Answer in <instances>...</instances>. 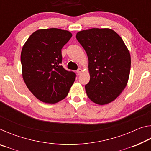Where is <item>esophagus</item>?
I'll return each mask as SVG.
<instances>
[{
    "mask_svg": "<svg viewBox=\"0 0 151 151\" xmlns=\"http://www.w3.org/2000/svg\"><path fill=\"white\" fill-rule=\"evenodd\" d=\"M82 72H83V70L81 68H78V69L76 70V73H77L78 75H80L82 74Z\"/></svg>",
    "mask_w": 151,
    "mask_h": 151,
    "instance_id": "34e87169",
    "label": "esophagus"
}]
</instances>
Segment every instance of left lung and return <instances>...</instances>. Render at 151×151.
<instances>
[{
    "mask_svg": "<svg viewBox=\"0 0 151 151\" xmlns=\"http://www.w3.org/2000/svg\"><path fill=\"white\" fill-rule=\"evenodd\" d=\"M76 38L88 59L90 81L87 96L99 105L111 103L122 93L129 81L131 55L121 37L111 29L83 30Z\"/></svg>",
    "mask_w": 151,
    "mask_h": 151,
    "instance_id": "1",
    "label": "left lung"
}]
</instances>
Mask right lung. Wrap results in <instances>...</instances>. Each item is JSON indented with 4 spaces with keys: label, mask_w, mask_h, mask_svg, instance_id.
<instances>
[{
    "label": "right lung",
    "mask_w": 151,
    "mask_h": 151,
    "mask_svg": "<svg viewBox=\"0 0 151 151\" xmlns=\"http://www.w3.org/2000/svg\"><path fill=\"white\" fill-rule=\"evenodd\" d=\"M72 33L59 29H39L30 36L22 48V76L33 95L45 103L62 101L75 81V73L60 65L61 49Z\"/></svg>",
    "instance_id": "obj_1"
}]
</instances>
